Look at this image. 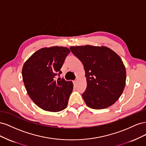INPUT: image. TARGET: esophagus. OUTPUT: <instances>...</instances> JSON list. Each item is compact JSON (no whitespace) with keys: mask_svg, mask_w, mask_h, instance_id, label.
I'll list each match as a JSON object with an SVG mask.
<instances>
[{"mask_svg":"<svg viewBox=\"0 0 146 146\" xmlns=\"http://www.w3.org/2000/svg\"><path fill=\"white\" fill-rule=\"evenodd\" d=\"M73 83H74V85H77V80H74L73 81Z\"/></svg>","mask_w":146,"mask_h":146,"instance_id":"34e87169","label":"esophagus"}]
</instances>
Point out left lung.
Wrapping results in <instances>:
<instances>
[{
  "mask_svg": "<svg viewBox=\"0 0 146 146\" xmlns=\"http://www.w3.org/2000/svg\"><path fill=\"white\" fill-rule=\"evenodd\" d=\"M70 51L84 66L87 86L82 94L88 107L104 109L114 104L124 89L126 70L121 58L104 46H74Z\"/></svg>",
  "mask_w": 146,
  "mask_h": 146,
  "instance_id": "obj_1",
  "label": "left lung"
}]
</instances>
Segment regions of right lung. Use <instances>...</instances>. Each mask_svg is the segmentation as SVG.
I'll return each mask as SVG.
<instances>
[{"label": "right lung", "mask_w": 146, "mask_h": 146, "mask_svg": "<svg viewBox=\"0 0 146 146\" xmlns=\"http://www.w3.org/2000/svg\"><path fill=\"white\" fill-rule=\"evenodd\" d=\"M69 48L63 47L42 48L31 56L24 63L22 75L30 98L39 108L57 112L67 107L73 90L71 81L56 79L62 73L60 69Z\"/></svg>", "instance_id": "right-lung-1"}]
</instances>
